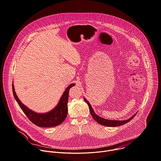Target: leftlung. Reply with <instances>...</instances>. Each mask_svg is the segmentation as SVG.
Wrapping results in <instances>:
<instances>
[{
    "label": "left lung",
    "mask_w": 161,
    "mask_h": 161,
    "mask_svg": "<svg viewBox=\"0 0 161 161\" xmlns=\"http://www.w3.org/2000/svg\"><path fill=\"white\" fill-rule=\"evenodd\" d=\"M84 101L86 102V103L88 105L89 108V111L92 117V118L97 122L98 124L103 125H105V126H108V127H116V126H120V125H123L124 124H126L127 122H130L131 119H133V117L136 115V113L132 117H131L130 119H126V120H108V119H104L103 117H100L99 115H98L97 114H96V113L94 112V111L93 110L91 104L89 103V102L85 98H84Z\"/></svg>",
    "instance_id": "obj_1"
}]
</instances>
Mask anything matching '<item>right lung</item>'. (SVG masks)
I'll return each mask as SVG.
<instances>
[{
    "label": "right lung",
    "mask_w": 161,
    "mask_h": 161,
    "mask_svg": "<svg viewBox=\"0 0 161 161\" xmlns=\"http://www.w3.org/2000/svg\"><path fill=\"white\" fill-rule=\"evenodd\" d=\"M75 84H70L64 91L58 105L52 110L47 113H37L30 110L21 103L14 91V86L12 85L14 97L19 107L29 120L37 126L42 127H54L61 124L67 117L68 113V99L70 89L74 86Z\"/></svg>",
    "instance_id": "obj_1"
}]
</instances>
